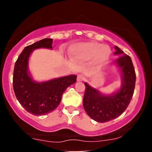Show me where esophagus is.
Returning <instances> with one entry per match:
<instances>
[{
  "label": "esophagus",
  "instance_id": "1",
  "mask_svg": "<svg viewBox=\"0 0 152 152\" xmlns=\"http://www.w3.org/2000/svg\"><path fill=\"white\" fill-rule=\"evenodd\" d=\"M84 79H85V77H84V75H77V81H83V80H84Z\"/></svg>",
  "mask_w": 152,
  "mask_h": 152
}]
</instances>
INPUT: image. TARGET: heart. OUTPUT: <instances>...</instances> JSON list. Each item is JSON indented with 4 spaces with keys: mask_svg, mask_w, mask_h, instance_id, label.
Returning a JSON list of instances; mask_svg holds the SVG:
<instances>
[{
    "mask_svg": "<svg viewBox=\"0 0 152 152\" xmlns=\"http://www.w3.org/2000/svg\"><path fill=\"white\" fill-rule=\"evenodd\" d=\"M111 49L107 45H102L96 42H88L75 45L71 48L70 54L77 61H88L94 66L105 64L111 55Z\"/></svg>",
    "mask_w": 152,
    "mask_h": 152,
    "instance_id": "1",
    "label": "heart"
}]
</instances>
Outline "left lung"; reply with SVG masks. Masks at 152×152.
Segmentation results:
<instances>
[{
	"label": "left lung",
	"instance_id": "8db88e82",
	"mask_svg": "<svg viewBox=\"0 0 152 152\" xmlns=\"http://www.w3.org/2000/svg\"><path fill=\"white\" fill-rule=\"evenodd\" d=\"M115 55L119 56L114 64L121 72V87L112 94H103L84 83L85 93L83 99V106L86 113L92 119L99 123H105L119 116L126 110L132 100L135 90V68L131 58L115 46Z\"/></svg>",
	"mask_w": 152,
	"mask_h": 152
}]
</instances>
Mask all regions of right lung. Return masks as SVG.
I'll return each instance as SVG.
<instances>
[{"instance_id": "obj_1", "label": "right lung", "mask_w": 152, "mask_h": 152, "mask_svg": "<svg viewBox=\"0 0 152 152\" xmlns=\"http://www.w3.org/2000/svg\"><path fill=\"white\" fill-rule=\"evenodd\" d=\"M52 39H43L25 47L14 65L13 87L16 97L28 113L36 116L49 113L60 104L64 91L76 82L74 75L37 82L29 72V58L33 50L52 49Z\"/></svg>"}]
</instances>
